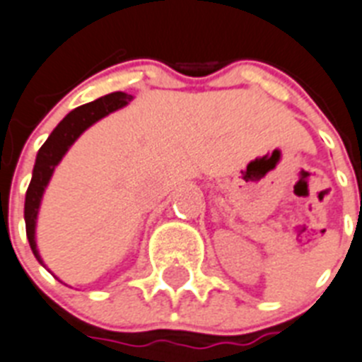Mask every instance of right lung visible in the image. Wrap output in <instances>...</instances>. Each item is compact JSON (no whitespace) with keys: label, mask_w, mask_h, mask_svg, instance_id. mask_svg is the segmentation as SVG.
<instances>
[{"label":"right lung","mask_w":362,"mask_h":362,"mask_svg":"<svg viewBox=\"0 0 362 362\" xmlns=\"http://www.w3.org/2000/svg\"><path fill=\"white\" fill-rule=\"evenodd\" d=\"M132 95L124 92H114L108 95L95 99V101L88 103V105L78 106L75 110L69 112L59 124L57 129L45 139L38 154H36L35 169H33L31 184L27 187L25 195V232L31 250L35 257L42 263V257L36 248V217H38V209H40L42 195H44L45 187L49 184L51 176H53L54 167L59 165L62 156L68 153V148L75 144V139L83 134L88 127H92L95 121L108 115L110 112L119 110L124 105H129ZM44 265V263H42ZM45 267V265H44Z\"/></svg>","instance_id":"1"}]
</instances>
